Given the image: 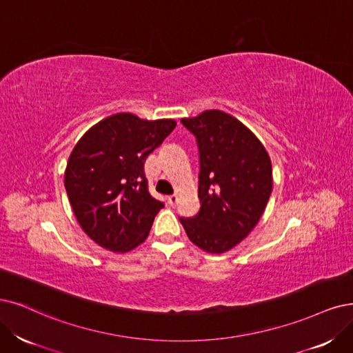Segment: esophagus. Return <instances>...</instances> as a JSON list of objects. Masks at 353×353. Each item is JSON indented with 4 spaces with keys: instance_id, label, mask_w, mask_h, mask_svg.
<instances>
[{
    "instance_id": "34e87169",
    "label": "esophagus",
    "mask_w": 353,
    "mask_h": 353,
    "mask_svg": "<svg viewBox=\"0 0 353 353\" xmlns=\"http://www.w3.org/2000/svg\"><path fill=\"white\" fill-rule=\"evenodd\" d=\"M177 201H179V196H177V194H170V196L167 198V202H168L170 205H172V206H174V205L177 203Z\"/></svg>"
}]
</instances>
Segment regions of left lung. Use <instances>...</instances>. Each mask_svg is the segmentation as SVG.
Masks as SVG:
<instances>
[{
    "mask_svg": "<svg viewBox=\"0 0 353 353\" xmlns=\"http://www.w3.org/2000/svg\"><path fill=\"white\" fill-rule=\"evenodd\" d=\"M181 123L199 150V212L180 218L189 240L208 253L237 245L259 223L272 193L269 154L252 130L221 110Z\"/></svg>",
    "mask_w": 353,
    "mask_h": 353,
    "instance_id": "left-lung-1",
    "label": "left lung"
}]
</instances>
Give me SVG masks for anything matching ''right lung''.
Here are the masks:
<instances>
[{
    "instance_id": "1",
    "label": "right lung",
    "mask_w": 353,
    "mask_h": 353,
    "mask_svg": "<svg viewBox=\"0 0 353 353\" xmlns=\"http://www.w3.org/2000/svg\"><path fill=\"white\" fill-rule=\"evenodd\" d=\"M174 128L173 119L116 113L77 142L65 189L78 224L104 249L125 253L148 237L164 203L150 194L143 164Z\"/></svg>"
}]
</instances>
